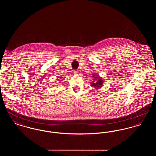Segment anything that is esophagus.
Masks as SVG:
<instances>
[{"label":"esophagus","instance_id":"obj_1","mask_svg":"<svg viewBox=\"0 0 156 156\" xmlns=\"http://www.w3.org/2000/svg\"><path fill=\"white\" fill-rule=\"evenodd\" d=\"M71 73H72V74H78V71L74 69V70H72V71H71Z\"/></svg>","mask_w":156,"mask_h":156}]
</instances>
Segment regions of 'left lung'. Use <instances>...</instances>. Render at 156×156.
Instances as JSON below:
<instances>
[{
    "instance_id": "obj_1",
    "label": "left lung",
    "mask_w": 156,
    "mask_h": 156,
    "mask_svg": "<svg viewBox=\"0 0 156 156\" xmlns=\"http://www.w3.org/2000/svg\"><path fill=\"white\" fill-rule=\"evenodd\" d=\"M97 76H98V75H97ZM95 78H97V77H95ZM94 80H97V78L94 79ZM102 83H103L102 80L101 78H99L98 80H97V82H94L91 85H92V86H93L94 88H100V87L102 86Z\"/></svg>"
}]
</instances>
